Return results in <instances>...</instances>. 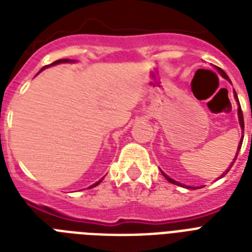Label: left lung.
Returning <instances> with one entry per match:
<instances>
[{
	"instance_id": "8db88e82",
	"label": "left lung",
	"mask_w": 252,
	"mask_h": 252,
	"mask_svg": "<svg viewBox=\"0 0 252 252\" xmlns=\"http://www.w3.org/2000/svg\"><path fill=\"white\" fill-rule=\"evenodd\" d=\"M219 72L221 73V76L223 77V78H226V80H229V77L226 76V73L223 72L222 69H220L219 68ZM234 98L237 99V102L239 103V100H238V96H237V94H234ZM238 118H239V124H241V126H242V129L243 128H245V123H243V114H242V110H241V106L238 107ZM243 138V137H242ZM241 146H242V142H241V144H239L238 145V152H239V149H241ZM237 156H238V153H237ZM237 156H235V158H237ZM235 158H234V161H235ZM233 163H234V162H231V165H230V167L227 168L226 170V172H223V175H225V174H227V172H229V170H230L231 168V166H233ZM162 174H163V176H165L166 179L168 180V182H170V183H172V184H176V186H184V184H180V183H178V182H175V180L174 179H171V178H168L167 175H166L165 172H162ZM223 175H221V176H223ZM187 188H189V187H187ZM192 188V187H191Z\"/></svg>"
}]
</instances>
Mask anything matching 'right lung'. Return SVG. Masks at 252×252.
<instances>
[{"instance_id": "add662e5", "label": "right lung", "mask_w": 252, "mask_h": 252, "mask_svg": "<svg viewBox=\"0 0 252 252\" xmlns=\"http://www.w3.org/2000/svg\"><path fill=\"white\" fill-rule=\"evenodd\" d=\"M60 63H69V60H68V59H63V60H57V61H55V63H52V64H51V65L60 64ZM48 66H49V65H48ZM100 182H102V180H99V182H96V183L93 184V186H91V187H89V188H93V187H95V186H98V184L100 183Z\"/></svg>"}]
</instances>
